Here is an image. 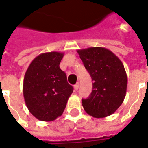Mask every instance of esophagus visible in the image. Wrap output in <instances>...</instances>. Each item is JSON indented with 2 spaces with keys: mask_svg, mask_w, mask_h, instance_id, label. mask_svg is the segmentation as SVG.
<instances>
[{
  "mask_svg": "<svg viewBox=\"0 0 148 148\" xmlns=\"http://www.w3.org/2000/svg\"><path fill=\"white\" fill-rule=\"evenodd\" d=\"M74 90L75 91H77L78 90V88H79V83H76L75 85L74 86Z\"/></svg>",
  "mask_w": 148,
  "mask_h": 148,
  "instance_id": "obj_1",
  "label": "esophagus"
}]
</instances>
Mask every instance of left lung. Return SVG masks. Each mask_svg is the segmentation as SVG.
Masks as SVG:
<instances>
[{"label": "left lung", "mask_w": 148, "mask_h": 148, "mask_svg": "<svg viewBox=\"0 0 148 148\" xmlns=\"http://www.w3.org/2000/svg\"><path fill=\"white\" fill-rule=\"evenodd\" d=\"M77 53L93 81L90 97L82 99L85 111L95 118L110 116L124 101L127 77L122 62L105 47H89Z\"/></svg>", "instance_id": "left-lung-1"}]
</instances>
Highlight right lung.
I'll return each instance as SVG.
<instances>
[{
  "label": "right lung",
  "instance_id": "obj_1",
  "mask_svg": "<svg viewBox=\"0 0 148 148\" xmlns=\"http://www.w3.org/2000/svg\"><path fill=\"white\" fill-rule=\"evenodd\" d=\"M63 55L56 51L40 54L31 62L24 75L25 104L39 121H52L60 116L73 93V86L59 66Z\"/></svg>",
  "mask_w": 148,
  "mask_h": 148
}]
</instances>
